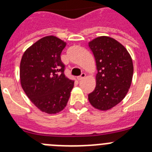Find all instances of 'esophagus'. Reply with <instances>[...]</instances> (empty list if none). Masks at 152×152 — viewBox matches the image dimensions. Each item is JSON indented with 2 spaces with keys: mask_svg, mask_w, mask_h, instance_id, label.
Wrapping results in <instances>:
<instances>
[{
  "mask_svg": "<svg viewBox=\"0 0 152 152\" xmlns=\"http://www.w3.org/2000/svg\"><path fill=\"white\" fill-rule=\"evenodd\" d=\"M85 76H86V74L85 73H81V75H80V76H78V77H77V79L78 80H82V79H84V77H85Z\"/></svg>",
  "mask_w": 152,
  "mask_h": 152,
  "instance_id": "1",
  "label": "esophagus"
}]
</instances>
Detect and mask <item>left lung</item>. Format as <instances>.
<instances>
[{"label":"left lung","instance_id":"left-lung-1","mask_svg":"<svg viewBox=\"0 0 152 152\" xmlns=\"http://www.w3.org/2000/svg\"><path fill=\"white\" fill-rule=\"evenodd\" d=\"M88 45L97 70L96 88L88 94V100L94 108L108 110L128 93L133 75L132 60L121 43L108 36L97 37Z\"/></svg>","mask_w":152,"mask_h":152}]
</instances>
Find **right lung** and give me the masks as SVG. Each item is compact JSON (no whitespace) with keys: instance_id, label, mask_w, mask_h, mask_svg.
<instances>
[{"instance_id":"right-lung-1","label":"right lung","mask_w":152,"mask_h":152,"mask_svg":"<svg viewBox=\"0 0 152 152\" xmlns=\"http://www.w3.org/2000/svg\"><path fill=\"white\" fill-rule=\"evenodd\" d=\"M66 42L56 36L36 42L23 55L20 68L21 86L31 102L42 112L56 113L66 107L74 87L64 75L61 53Z\"/></svg>"}]
</instances>
